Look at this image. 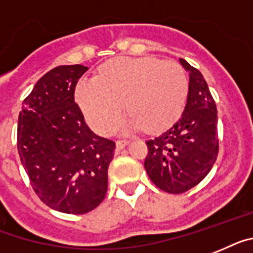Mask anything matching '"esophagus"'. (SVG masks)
Listing matches in <instances>:
<instances>
[{
    "mask_svg": "<svg viewBox=\"0 0 253 253\" xmlns=\"http://www.w3.org/2000/svg\"><path fill=\"white\" fill-rule=\"evenodd\" d=\"M128 144H130V141H128V140H118V141L116 143V149L117 150L123 149V148L128 145Z\"/></svg>",
    "mask_w": 253,
    "mask_h": 253,
    "instance_id": "esophagus-1",
    "label": "esophagus"
}]
</instances>
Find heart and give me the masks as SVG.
I'll return each instance as SVG.
<instances>
[{
	"instance_id": "heart-1",
	"label": "heart",
	"mask_w": 253,
	"mask_h": 253,
	"mask_svg": "<svg viewBox=\"0 0 253 253\" xmlns=\"http://www.w3.org/2000/svg\"><path fill=\"white\" fill-rule=\"evenodd\" d=\"M188 92V77L179 64L141 56L107 61L99 78L78 81L74 95L87 123L105 135L122 118L125 103L132 116L121 126L122 132L167 130L181 117Z\"/></svg>"
}]
</instances>
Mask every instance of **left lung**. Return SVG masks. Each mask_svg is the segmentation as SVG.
Listing matches in <instances>:
<instances>
[{"label":"left lung","mask_w":253,"mask_h":253,"mask_svg":"<svg viewBox=\"0 0 253 253\" xmlns=\"http://www.w3.org/2000/svg\"><path fill=\"white\" fill-rule=\"evenodd\" d=\"M189 73L185 109L169 130L146 141L144 167L156 186L169 194L194 188L211 171L218 153L217 109L202 73L179 59Z\"/></svg>","instance_id":"obj_1"}]
</instances>
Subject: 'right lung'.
<instances>
[{
    "mask_svg": "<svg viewBox=\"0 0 253 253\" xmlns=\"http://www.w3.org/2000/svg\"><path fill=\"white\" fill-rule=\"evenodd\" d=\"M87 69L74 64L47 72L24 99L18 121V152L36 194L50 209L73 215L103 202L116 148L90 130L74 103Z\"/></svg>",
    "mask_w": 253,
    "mask_h": 253,
    "instance_id": "add662e5",
    "label": "right lung"
}]
</instances>
